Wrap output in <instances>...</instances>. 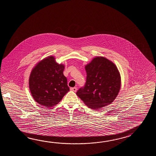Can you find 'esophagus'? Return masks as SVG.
Returning <instances> with one entry per match:
<instances>
[{"mask_svg": "<svg viewBox=\"0 0 156 156\" xmlns=\"http://www.w3.org/2000/svg\"><path fill=\"white\" fill-rule=\"evenodd\" d=\"M70 90H71V91H75V92H76L77 91V88L76 87H71V88H70Z\"/></svg>", "mask_w": 156, "mask_h": 156, "instance_id": "1", "label": "esophagus"}]
</instances>
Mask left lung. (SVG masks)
<instances>
[{
    "label": "left lung",
    "mask_w": 156,
    "mask_h": 156,
    "mask_svg": "<svg viewBox=\"0 0 156 156\" xmlns=\"http://www.w3.org/2000/svg\"><path fill=\"white\" fill-rule=\"evenodd\" d=\"M85 86L76 94L90 109L99 110L113 103L119 93L121 77L116 65L103 56L94 57L85 65Z\"/></svg>",
    "instance_id": "1"
}]
</instances>
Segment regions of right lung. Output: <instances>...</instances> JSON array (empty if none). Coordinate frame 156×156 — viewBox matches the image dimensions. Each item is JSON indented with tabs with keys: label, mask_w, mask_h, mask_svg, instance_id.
Segmentation results:
<instances>
[{
	"label": "right lung",
	"mask_w": 156,
	"mask_h": 156,
	"mask_svg": "<svg viewBox=\"0 0 156 156\" xmlns=\"http://www.w3.org/2000/svg\"><path fill=\"white\" fill-rule=\"evenodd\" d=\"M65 65L57 63L53 56L47 57L37 63L31 71L29 87L34 100L48 108L60 103L70 91L63 75Z\"/></svg>",
	"instance_id": "obj_1"
}]
</instances>
